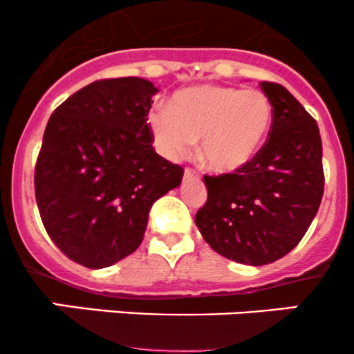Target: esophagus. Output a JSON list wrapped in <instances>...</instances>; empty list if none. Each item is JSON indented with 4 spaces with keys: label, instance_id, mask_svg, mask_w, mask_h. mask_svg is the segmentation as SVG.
<instances>
[{
    "label": "esophagus",
    "instance_id": "34e87169",
    "mask_svg": "<svg viewBox=\"0 0 354 354\" xmlns=\"http://www.w3.org/2000/svg\"><path fill=\"white\" fill-rule=\"evenodd\" d=\"M183 178H185V180H194V178H198V174L195 173L194 169H185Z\"/></svg>",
    "mask_w": 354,
    "mask_h": 354
}]
</instances>
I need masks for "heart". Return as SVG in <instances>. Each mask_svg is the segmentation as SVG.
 Segmentation results:
<instances>
[{
  "instance_id": "obj_1",
  "label": "heart",
  "mask_w": 354,
  "mask_h": 354,
  "mask_svg": "<svg viewBox=\"0 0 354 354\" xmlns=\"http://www.w3.org/2000/svg\"><path fill=\"white\" fill-rule=\"evenodd\" d=\"M272 102L263 92L224 85L181 88L169 106H157L147 123L157 151L167 159L200 142V159L217 174L246 169L262 152L272 128Z\"/></svg>"
}]
</instances>
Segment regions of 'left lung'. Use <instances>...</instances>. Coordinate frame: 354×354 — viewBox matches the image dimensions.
<instances>
[{
    "label": "left lung",
    "mask_w": 354,
    "mask_h": 354,
    "mask_svg": "<svg viewBox=\"0 0 354 354\" xmlns=\"http://www.w3.org/2000/svg\"><path fill=\"white\" fill-rule=\"evenodd\" d=\"M260 87L274 109L262 152L240 173L203 176L207 202L195 216L214 252L246 266L272 263L291 252L324 195L317 121L283 85Z\"/></svg>",
    "instance_id": "left-lung-1"
}]
</instances>
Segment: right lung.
<instances>
[{
    "instance_id": "1",
    "label": "right lung",
    "mask_w": 354,
    "mask_h": 354,
    "mask_svg": "<svg viewBox=\"0 0 354 354\" xmlns=\"http://www.w3.org/2000/svg\"><path fill=\"white\" fill-rule=\"evenodd\" d=\"M152 82L108 78L55 109L35 164V200L46 231L73 262L104 269L144 240L152 203L178 188L183 167L152 147Z\"/></svg>"
}]
</instances>
